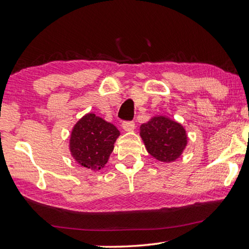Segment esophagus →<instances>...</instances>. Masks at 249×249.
I'll use <instances>...</instances> for the list:
<instances>
[{"label":"esophagus","mask_w":249,"mask_h":249,"mask_svg":"<svg viewBox=\"0 0 249 249\" xmlns=\"http://www.w3.org/2000/svg\"><path fill=\"white\" fill-rule=\"evenodd\" d=\"M122 127L125 130V132H133L135 129V123L134 122H124L122 124Z\"/></svg>","instance_id":"34e87169"}]
</instances>
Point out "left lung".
<instances>
[{
  "label": "left lung",
  "instance_id": "1",
  "mask_svg": "<svg viewBox=\"0 0 249 249\" xmlns=\"http://www.w3.org/2000/svg\"><path fill=\"white\" fill-rule=\"evenodd\" d=\"M148 154L161 162H172L182 155L188 135L182 125L166 115H157L140 127Z\"/></svg>",
  "mask_w": 249,
  "mask_h": 249
}]
</instances>
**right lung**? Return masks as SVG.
Here are the masks:
<instances>
[{
    "mask_svg": "<svg viewBox=\"0 0 249 249\" xmlns=\"http://www.w3.org/2000/svg\"><path fill=\"white\" fill-rule=\"evenodd\" d=\"M120 135V130L112 123L94 113H87L71 129L70 155L78 165L99 171L107 165Z\"/></svg>",
    "mask_w": 249,
    "mask_h": 249,
    "instance_id": "add662e5",
    "label": "right lung"
}]
</instances>
